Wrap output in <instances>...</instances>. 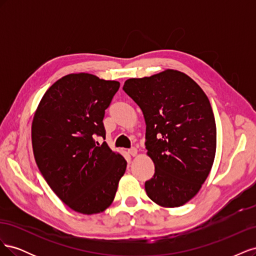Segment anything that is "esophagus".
<instances>
[{"label":"esophagus","instance_id":"1","mask_svg":"<svg viewBox=\"0 0 256 256\" xmlns=\"http://www.w3.org/2000/svg\"><path fill=\"white\" fill-rule=\"evenodd\" d=\"M128 152H129L132 157H136V154H138V150L136 148V147H132V148H130V150H128Z\"/></svg>","mask_w":256,"mask_h":256}]
</instances>
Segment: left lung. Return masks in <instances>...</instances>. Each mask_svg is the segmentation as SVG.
Segmentation results:
<instances>
[{"instance_id": "left-lung-1", "label": "left lung", "mask_w": 256, "mask_h": 256, "mask_svg": "<svg viewBox=\"0 0 256 256\" xmlns=\"http://www.w3.org/2000/svg\"><path fill=\"white\" fill-rule=\"evenodd\" d=\"M122 90L143 112L154 174L145 182L154 203L180 207L194 198L214 164L216 128L210 102L189 76L166 69L126 80Z\"/></svg>"}]
</instances>
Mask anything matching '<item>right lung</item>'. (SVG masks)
<instances>
[{
  "label": "right lung",
  "mask_w": 256,
  "mask_h": 256,
  "mask_svg": "<svg viewBox=\"0 0 256 256\" xmlns=\"http://www.w3.org/2000/svg\"><path fill=\"white\" fill-rule=\"evenodd\" d=\"M120 82L90 74H70L44 92L32 122L38 168L53 192L83 214L104 212L115 198L127 162L106 142L104 111Z\"/></svg>",
  "instance_id": "right-lung-1"
}]
</instances>
